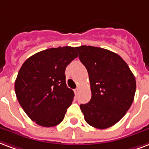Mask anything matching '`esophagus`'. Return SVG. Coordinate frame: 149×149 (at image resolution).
I'll list each match as a JSON object with an SVG mask.
<instances>
[{
  "mask_svg": "<svg viewBox=\"0 0 149 149\" xmlns=\"http://www.w3.org/2000/svg\"><path fill=\"white\" fill-rule=\"evenodd\" d=\"M74 92H75V95H78V93H79V88H76L74 90Z\"/></svg>",
  "mask_w": 149,
  "mask_h": 149,
  "instance_id": "34e87169",
  "label": "esophagus"
}]
</instances>
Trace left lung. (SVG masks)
Returning <instances> with one entry per match:
<instances>
[{
  "label": "left lung",
  "instance_id": "8db88e82",
  "mask_svg": "<svg viewBox=\"0 0 149 149\" xmlns=\"http://www.w3.org/2000/svg\"><path fill=\"white\" fill-rule=\"evenodd\" d=\"M89 76L91 98L81 104L85 121L97 129L110 127L130 109L136 91V80L127 64L114 52L83 45L76 47Z\"/></svg>",
  "mask_w": 149,
  "mask_h": 149
}]
</instances>
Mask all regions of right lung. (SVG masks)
Returning a JSON list of instances; mask_svg holds the SVG:
<instances>
[{
    "label": "right lung",
    "instance_id": "obj_1",
    "mask_svg": "<svg viewBox=\"0 0 149 149\" xmlns=\"http://www.w3.org/2000/svg\"><path fill=\"white\" fill-rule=\"evenodd\" d=\"M78 57L76 48L58 47L40 52L22 64L15 83L19 104L37 124H59L72 104L74 92L65 83V68Z\"/></svg>",
    "mask_w": 149,
    "mask_h": 149
}]
</instances>
